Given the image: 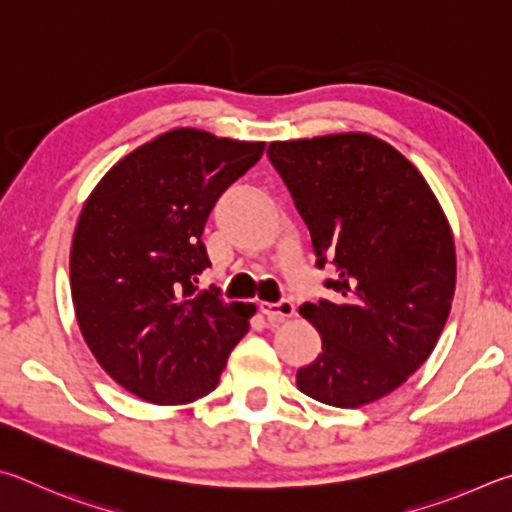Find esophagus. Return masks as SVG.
I'll return each instance as SVG.
<instances>
[{"label": "esophagus", "instance_id": "1", "mask_svg": "<svg viewBox=\"0 0 512 512\" xmlns=\"http://www.w3.org/2000/svg\"><path fill=\"white\" fill-rule=\"evenodd\" d=\"M263 315H267V319L274 321V324H281V321L294 317V303L290 299H283L279 303H261Z\"/></svg>", "mask_w": 512, "mask_h": 512}]
</instances>
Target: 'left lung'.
I'll use <instances>...</instances> for the list:
<instances>
[{"instance_id":"obj_1","label":"left lung","mask_w":512,"mask_h":512,"mask_svg":"<svg viewBox=\"0 0 512 512\" xmlns=\"http://www.w3.org/2000/svg\"><path fill=\"white\" fill-rule=\"evenodd\" d=\"M267 155L308 224L337 299L299 312L321 353L297 371L301 393L355 409L380 400L432 355L456 290V249L420 170L373 134L272 141Z\"/></svg>"}]
</instances>
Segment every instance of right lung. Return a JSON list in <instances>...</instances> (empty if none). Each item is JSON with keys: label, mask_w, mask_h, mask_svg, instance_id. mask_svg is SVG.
<instances>
[{"label": "right lung", "mask_w": 512, "mask_h": 512, "mask_svg": "<svg viewBox=\"0 0 512 512\" xmlns=\"http://www.w3.org/2000/svg\"><path fill=\"white\" fill-rule=\"evenodd\" d=\"M263 150L168 130L116 161L80 211L69 254L78 328L103 371L141 400L186 405L211 393L247 335L254 303L195 283L209 267L213 204Z\"/></svg>", "instance_id": "obj_1"}]
</instances>
